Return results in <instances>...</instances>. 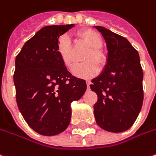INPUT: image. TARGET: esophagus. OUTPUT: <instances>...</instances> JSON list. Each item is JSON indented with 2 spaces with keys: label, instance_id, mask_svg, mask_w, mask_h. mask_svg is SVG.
Masks as SVG:
<instances>
[{
  "label": "esophagus",
  "instance_id": "esophagus-1",
  "mask_svg": "<svg viewBox=\"0 0 156 156\" xmlns=\"http://www.w3.org/2000/svg\"><path fill=\"white\" fill-rule=\"evenodd\" d=\"M90 85H91V82H90L89 80H87V81H86V85H87V88H89V87H90Z\"/></svg>",
  "mask_w": 156,
  "mask_h": 156
}]
</instances>
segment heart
I'll list each match as a JSON object with an SVG mask.
<instances>
[{"mask_svg":"<svg viewBox=\"0 0 156 156\" xmlns=\"http://www.w3.org/2000/svg\"><path fill=\"white\" fill-rule=\"evenodd\" d=\"M80 37L91 48L83 57V61H85V63L76 65L72 72L75 76L89 78L98 74L99 71L98 65L103 66L105 64L106 58L104 51L100 48L103 44V40L98 33L91 30L82 31ZM57 50L65 67L71 68L74 60L71 52V40L68 36L64 35L59 38Z\"/></svg>","mask_w":156,"mask_h":156,"instance_id":"b5f03b06","label":"heart"}]
</instances>
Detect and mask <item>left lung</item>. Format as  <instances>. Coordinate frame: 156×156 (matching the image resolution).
Segmentation results:
<instances>
[{
  "mask_svg": "<svg viewBox=\"0 0 156 156\" xmlns=\"http://www.w3.org/2000/svg\"><path fill=\"white\" fill-rule=\"evenodd\" d=\"M95 28L105 38L108 57L104 71L90 85L98 95L94 116L105 131L124 132L134 123L143 102L139 54L125 37L104 27Z\"/></svg>",
  "mask_w": 156,
  "mask_h": 156,
  "instance_id": "1",
  "label": "left lung"
}]
</instances>
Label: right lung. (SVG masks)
<instances>
[{
  "label": "right lung",
  "instance_id": "right-lung-1",
  "mask_svg": "<svg viewBox=\"0 0 156 156\" xmlns=\"http://www.w3.org/2000/svg\"><path fill=\"white\" fill-rule=\"evenodd\" d=\"M72 27L42 28L16 58L14 83L18 108L27 124L42 135L65 131L71 118V102L86 90L85 79L67 71L57 50L59 37Z\"/></svg>",
  "mask_w": 156,
  "mask_h": 156
}]
</instances>
